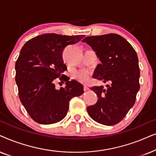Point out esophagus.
I'll list each match as a JSON object with an SVG mask.
<instances>
[{
	"instance_id": "esophagus-1",
	"label": "esophagus",
	"mask_w": 156,
	"mask_h": 156,
	"mask_svg": "<svg viewBox=\"0 0 156 156\" xmlns=\"http://www.w3.org/2000/svg\"><path fill=\"white\" fill-rule=\"evenodd\" d=\"M83 90H84V91L88 90H89V88H88V87H87V86H84L83 87Z\"/></svg>"
}]
</instances>
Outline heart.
<instances>
[{"label": "heart", "mask_w": 156, "mask_h": 156, "mask_svg": "<svg viewBox=\"0 0 156 156\" xmlns=\"http://www.w3.org/2000/svg\"><path fill=\"white\" fill-rule=\"evenodd\" d=\"M75 79L82 83H86L90 80L91 76V72L86 69L80 70L74 73L73 75Z\"/></svg>", "instance_id": "b5f03b06"}]
</instances>
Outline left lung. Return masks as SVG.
<instances>
[{"mask_svg":"<svg viewBox=\"0 0 156 156\" xmlns=\"http://www.w3.org/2000/svg\"><path fill=\"white\" fill-rule=\"evenodd\" d=\"M82 41L92 48L101 62L93 78L111 83L105 89L103 86L90 88L98 99L87 111L98 123L115 125L133 106L140 89L138 55L125 38L115 33L88 36Z\"/></svg>","mask_w":156,"mask_h":156,"instance_id":"8db88e82","label":"left lung"}]
</instances>
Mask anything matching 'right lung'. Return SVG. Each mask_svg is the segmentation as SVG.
I'll return each mask as SVG.
<instances>
[{
    "label": "right lung",
    "mask_w": 156,
    "mask_h": 156,
    "mask_svg": "<svg viewBox=\"0 0 156 156\" xmlns=\"http://www.w3.org/2000/svg\"><path fill=\"white\" fill-rule=\"evenodd\" d=\"M84 35L62 36L45 33L25 43L16 63V81L20 102L30 118L41 124L57 123L65 118L73 97L83 93V86L63 74L67 70L62 53L68 45L80 41ZM57 77L65 88L55 89Z\"/></svg>",
    "instance_id": "right-lung-1"
}]
</instances>
